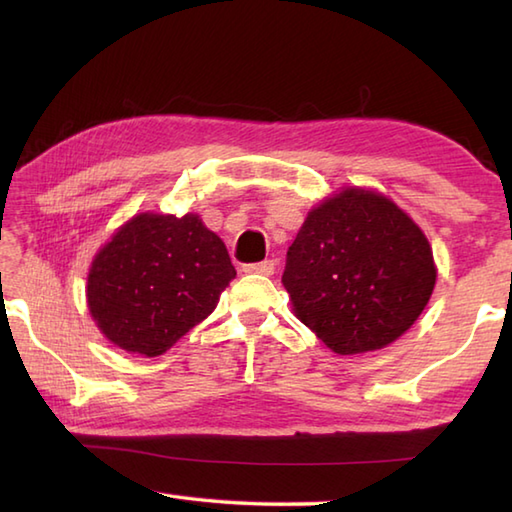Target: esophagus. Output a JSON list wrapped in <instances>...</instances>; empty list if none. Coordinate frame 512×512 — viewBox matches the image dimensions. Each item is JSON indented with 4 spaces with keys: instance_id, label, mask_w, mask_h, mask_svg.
<instances>
[{
    "instance_id": "34e87169",
    "label": "esophagus",
    "mask_w": 512,
    "mask_h": 512,
    "mask_svg": "<svg viewBox=\"0 0 512 512\" xmlns=\"http://www.w3.org/2000/svg\"><path fill=\"white\" fill-rule=\"evenodd\" d=\"M244 273L248 275H273L275 273V262L273 259H266V262H259V264H246L244 266Z\"/></svg>"
}]
</instances>
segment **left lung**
Listing matches in <instances>:
<instances>
[{
  "instance_id": "8db88e82",
  "label": "left lung",
  "mask_w": 512,
  "mask_h": 512,
  "mask_svg": "<svg viewBox=\"0 0 512 512\" xmlns=\"http://www.w3.org/2000/svg\"><path fill=\"white\" fill-rule=\"evenodd\" d=\"M436 277L427 235L394 200L345 187L310 209L281 281L295 317L334 354L352 356L405 334Z\"/></svg>"
}]
</instances>
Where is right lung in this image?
Listing matches in <instances>:
<instances>
[{"label":"right lung","instance_id":"obj_1","mask_svg":"<svg viewBox=\"0 0 512 512\" xmlns=\"http://www.w3.org/2000/svg\"><path fill=\"white\" fill-rule=\"evenodd\" d=\"M235 268L198 213H138L94 255L85 297L107 341L160 356L215 310Z\"/></svg>","mask_w":512,"mask_h":512}]
</instances>
